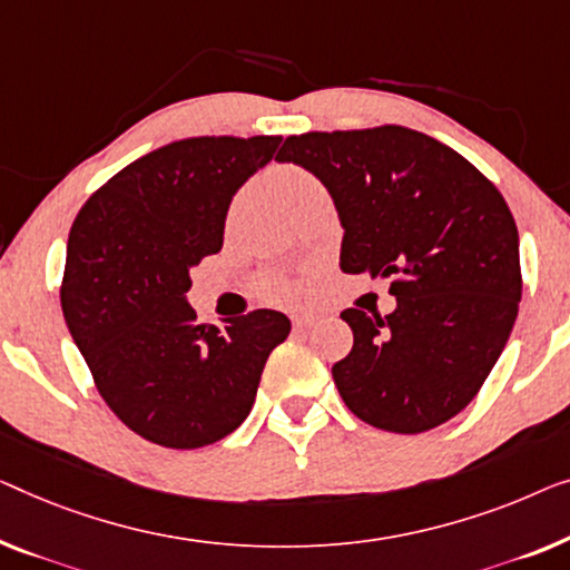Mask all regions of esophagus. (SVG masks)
<instances>
[{"instance_id": "34e87169", "label": "esophagus", "mask_w": 570, "mask_h": 570, "mask_svg": "<svg viewBox=\"0 0 570 570\" xmlns=\"http://www.w3.org/2000/svg\"><path fill=\"white\" fill-rule=\"evenodd\" d=\"M313 324H316V316H313V313H295V316H293L295 328H308Z\"/></svg>"}]
</instances>
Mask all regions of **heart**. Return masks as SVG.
<instances>
[{"mask_svg": "<svg viewBox=\"0 0 570 570\" xmlns=\"http://www.w3.org/2000/svg\"><path fill=\"white\" fill-rule=\"evenodd\" d=\"M313 187H318V179L308 175L305 169L293 167V164H287V167H279V171H277V193L287 205H291L298 195H303L305 189H313ZM269 291H272V295H275V298L293 301V298H298V295L305 293V285L295 283V279H275V283L269 285Z\"/></svg>", "mask_w": 570, "mask_h": 570, "instance_id": "1", "label": "heart"}]
</instances>
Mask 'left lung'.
I'll list each match as a JSON object with an SVG mask.
<instances>
[{
    "mask_svg": "<svg viewBox=\"0 0 570 570\" xmlns=\"http://www.w3.org/2000/svg\"><path fill=\"white\" fill-rule=\"evenodd\" d=\"M279 161L326 185L344 226L342 269L387 277L395 311H342L352 352L332 367L346 409L395 434L458 416L481 391L522 301L519 234L465 156L403 126L311 130Z\"/></svg>",
    "mask_w": 570,
    "mask_h": 570,
    "instance_id": "obj_1",
    "label": "left lung"
}]
</instances>
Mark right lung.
<instances>
[{
    "label": "right lung",
    "instance_id": "1",
    "mask_svg": "<svg viewBox=\"0 0 570 570\" xmlns=\"http://www.w3.org/2000/svg\"><path fill=\"white\" fill-rule=\"evenodd\" d=\"M279 136H197L141 156L81 205L61 279L66 326L97 391L144 440L195 450L249 416L269 352L291 334L277 311L195 324L189 269L224 246L236 189Z\"/></svg>",
    "mask_w": 570,
    "mask_h": 570
}]
</instances>
